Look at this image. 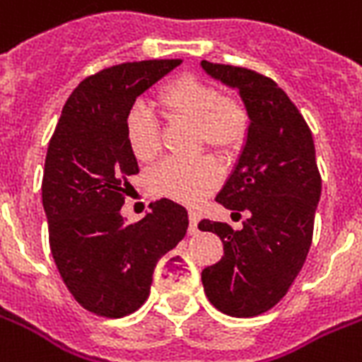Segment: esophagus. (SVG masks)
<instances>
[{"mask_svg": "<svg viewBox=\"0 0 362 362\" xmlns=\"http://www.w3.org/2000/svg\"><path fill=\"white\" fill-rule=\"evenodd\" d=\"M197 223H199V214L195 210H189V234H197L199 232Z\"/></svg>", "mask_w": 362, "mask_h": 362, "instance_id": "34e87169", "label": "esophagus"}]
</instances>
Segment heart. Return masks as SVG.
Returning <instances> with one entry per match:
<instances>
[{"instance_id":"1","label":"heart","mask_w":362,"mask_h":362,"mask_svg":"<svg viewBox=\"0 0 362 362\" xmlns=\"http://www.w3.org/2000/svg\"><path fill=\"white\" fill-rule=\"evenodd\" d=\"M161 111L171 120L197 124L199 148L206 145L221 158L236 154L247 139L249 111L238 98L221 96L219 89L202 79L182 76L163 85L156 96ZM128 151L141 163L160 154V126L145 107H134L124 124ZM221 173L211 158L195 161L167 160L152 169L148 187L156 197L184 204H197L219 184Z\"/></svg>"}]
</instances>
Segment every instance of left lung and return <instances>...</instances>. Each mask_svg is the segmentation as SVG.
<instances>
[{"instance_id":"left-lung-1","label":"left lung","mask_w":362,"mask_h":362,"mask_svg":"<svg viewBox=\"0 0 362 362\" xmlns=\"http://www.w3.org/2000/svg\"><path fill=\"white\" fill-rule=\"evenodd\" d=\"M202 70L238 89L249 132L234 171L216 201L240 216L243 228L202 219L221 238V260L202 269L210 303L236 318L266 313L286 296L313 243L322 176L310 128L273 79L255 70L202 61Z\"/></svg>"}]
</instances>
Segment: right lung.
<instances>
[{
  "label": "right lung",
  "mask_w": 362,
  "mask_h": 362,
  "mask_svg": "<svg viewBox=\"0 0 362 362\" xmlns=\"http://www.w3.org/2000/svg\"><path fill=\"white\" fill-rule=\"evenodd\" d=\"M182 59L122 63L85 78L69 96L44 163L49 249L64 284L89 313L122 318L151 293L163 255L186 236V208L160 199L141 221L120 216L139 165L124 124L135 98Z\"/></svg>",
  "instance_id": "obj_1"
}]
</instances>
